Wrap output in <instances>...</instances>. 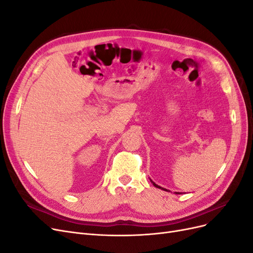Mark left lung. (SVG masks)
<instances>
[{
  "label": "left lung",
  "instance_id": "left-lung-1",
  "mask_svg": "<svg viewBox=\"0 0 253 253\" xmlns=\"http://www.w3.org/2000/svg\"><path fill=\"white\" fill-rule=\"evenodd\" d=\"M151 181H152V180H151ZM152 183H153V185H154V186H155V187H156V188H159V189H162V190H165V191H168V190H167V189H164V188H162V187H159V186H158V185H156V183H155V182H153V181H152ZM176 194H178V193H177V192H176Z\"/></svg>",
  "mask_w": 253,
  "mask_h": 253
}]
</instances>
